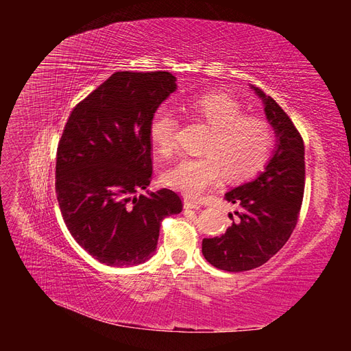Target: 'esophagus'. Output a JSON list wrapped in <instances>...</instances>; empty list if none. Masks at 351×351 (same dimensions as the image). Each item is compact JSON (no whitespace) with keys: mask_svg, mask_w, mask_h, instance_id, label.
Segmentation results:
<instances>
[{"mask_svg":"<svg viewBox=\"0 0 351 351\" xmlns=\"http://www.w3.org/2000/svg\"><path fill=\"white\" fill-rule=\"evenodd\" d=\"M184 208H186V209H199L200 205L196 204V202H193V200L184 199Z\"/></svg>","mask_w":351,"mask_h":351,"instance_id":"obj_1","label":"esophagus"}]
</instances>
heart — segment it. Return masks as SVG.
Masks as SVG:
<instances>
[{
	"label": "heart",
	"instance_id": "1",
	"mask_svg": "<svg viewBox=\"0 0 351 351\" xmlns=\"http://www.w3.org/2000/svg\"><path fill=\"white\" fill-rule=\"evenodd\" d=\"M190 110L210 127L204 156L184 158L164 173V183L187 197H199L226 176L230 182L249 178L268 161L274 147V130L268 120L244 114L241 104L221 92L202 95ZM178 120L161 105L149 124V139L158 154L173 155Z\"/></svg>",
	"mask_w": 351,
	"mask_h": 351
}]
</instances>
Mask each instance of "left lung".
<instances>
[{
	"instance_id": "obj_1",
	"label": "left lung",
	"mask_w": 351,
	"mask_h": 351,
	"mask_svg": "<svg viewBox=\"0 0 351 351\" xmlns=\"http://www.w3.org/2000/svg\"><path fill=\"white\" fill-rule=\"evenodd\" d=\"M263 101L267 120L277 136V147L263 173L226 193L237 210L226 234L204 239L202 253L215 268L243 272L268 262L299 219L304 193V143L290 117L271 97L253 88Z\"/></svg>"
}]
</instances>
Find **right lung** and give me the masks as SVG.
<instances>
[{
	"label": "right lung",
	"instance_id": "add662e5",
	"mask_svg": "<svg viewBox=\"0 0 351 351\" xmlns=\"http://www.w3.org/2000/svg\"><path fill=\"white\" fill-rule=\"evenodd\" d=\"M176 89L168 71H117L74 107L62 132L56 165L62 218L108 267L146 262L162 219L183 209L173 190L137 195L152 177L151 119Z\"/></svg>",
	"mask_w": 351,
	"mask_h": 351
}]
</instances>
